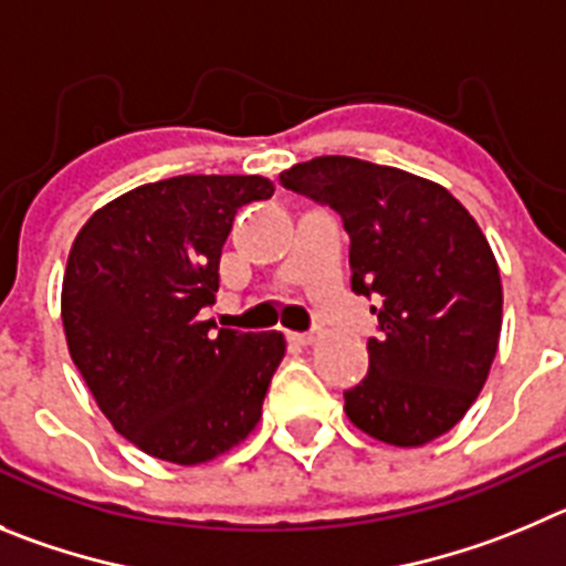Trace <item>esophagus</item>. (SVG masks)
Listing matches in <instances>:
<instances>
[{"label": "esophagus", "instance_id": "obj_1", "mask_svg": "<svg viewBox=\"0 0 566 566\" xmlns=\"http://www.w3.org/2000/svg\"><path fill=\"white\" fill-rule=\"evenodd\" d=\"M287 340L295 343V346H313L318 335L315 332H287Z\"/></svg>", "mask_w": 566, "mask_h": 566}]
</instances>
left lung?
I'll return each instance as SVG.
<instances>
[{
	"label": "left lung",
	"instance_id": "obj_1",
	"mask_svg": "<svg viewBox=\"0 0 566 566\" xmlns=\"http://www.w3.org/2000/svg\"><path fill=\"white\" fill-rule=\"evenodd\" d=\"M279 181L340 214L352 290L377 298L368 374L343 394L352 424L394 447L452 430L483 390L503 326L480 226L441 184L352 156L295 164Z\"/></svg>",
	"mask_w": 566,
	"mask_h": 566
}]
</instances>
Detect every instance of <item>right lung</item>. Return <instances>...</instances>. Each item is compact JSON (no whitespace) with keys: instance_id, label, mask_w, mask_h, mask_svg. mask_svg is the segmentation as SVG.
Masks as SVG:
<instances>
[{"instance_id":"right-lung-1","label":"right lung","mask_w":566,"mask_h":566,"mask_svg":"<svg viewBox=\"0 0 566 566\" xmlns=\"http://www.w3.org/2000/svg\"><path fill=\"white\" fill-rule=\"evenodd\" d=\"M259 176H176L119 195L69 251V355L105 419L178 467L223 455L256 427L284 357L282 332H214L220 253L237 209L268 200Z\"/></svg>"}]
</instances>
